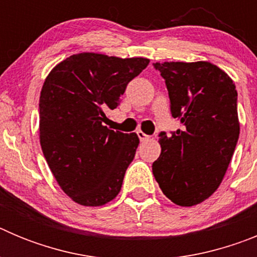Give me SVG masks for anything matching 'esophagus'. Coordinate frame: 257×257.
Wrapping results in <instances>:
<instances>
[{
    "label": "esophagus",
    "instance_id": "1",
    "mask_svg": "<svg viewBox=\"0 0 257 257\" xmlns=\"http://www.w3.org/2000/svg\"><path fill=\"white\" fill-rule=\"evenodd\" d=\"M138 136H139V139H140V142H145V140H148L149 139V136L147 135V134H144L143 133V131H138Z\"/></svg>",
    "mask_w": 257,
    "mask_h": 257
}]
</instances>
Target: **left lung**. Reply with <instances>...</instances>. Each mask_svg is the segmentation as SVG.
Listing matches in <instances>:
<instances>
[{"mask_svg":"<svg viewBox=\"0 0 257 257\" xmlns=\"http://www.w3.org/2000/svg\"><path fill=\"white\" fill-rule=\"evenodd\" d=\"M183 128L160 134L152 170L163 194L183 207L198 205L221 184L239 138L233 79L208 61L154 63Z\"/></svg>","mask_w":257,"mask_h":257,"instance_id":"1","label":"left lung"}]
</instances>
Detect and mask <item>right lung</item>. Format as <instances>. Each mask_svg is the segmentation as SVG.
Listing matches in <instances>:
<instances>
[{
    "label": "right lung",
    "mask_w": 257,
    "mask_h": 257,
    "mask_svg": "<svg viewBox=\"0 0 257 257\" xmlns=\"http://www.w3.org/2000/svg\"><path fill=\"white\" fill-rule=\"evenodd\" d=\"M147 58L81 52L60 61L40 96V143L63 192L78 205L97 207L118 196L139 138L104 126Z\"/></svg>",
    "instance_id": "obj_1"
}]
</instances>
